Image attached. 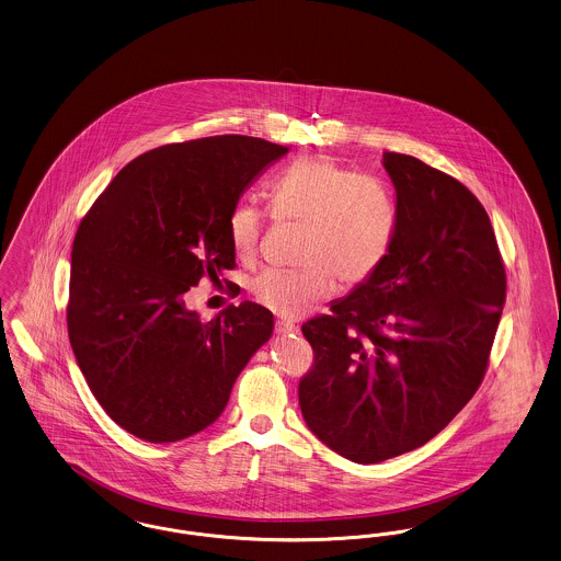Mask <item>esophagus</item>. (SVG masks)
<instances>
[{"label":"esophagus","instance_id":"esophagus-1","mask_svg":"<svg viewBox=\"0 0 561 561\" xmlns=\"http://www.w3.org/2000/svg\"><path fill=\"white\" fill-rule=\"evenodd\" d=\"M297 331H299L297 324L287 322V320H276V333H280V335H291V333H297Z\"/></svg>","mask_w":561,"mask_h":561}]
</instances>
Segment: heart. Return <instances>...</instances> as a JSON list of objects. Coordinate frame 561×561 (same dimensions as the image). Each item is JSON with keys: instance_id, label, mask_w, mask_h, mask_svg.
Masks as SVG:
<instances>
[{"instance_id": "heart-1", "label": "heart", "mask_w": 561, "mask_h": 561, "mask_svg": "<svg viewBox=\"0 0 561 561\" xmlns=\"http://www.w3.org/2000/svg\"><path fill=\"white\" fill-rule=\"evenodd\" d=\"M278 218L308 224L297 270H266L251 280V295L276 317L299 318L337 287L368 280L390 251L396 209L377 180L356 175L327 157L293 163L270 184ZM264 216L253 203L228 216V241L243 262L255 257Z\"/></svg>"}]
</instances>
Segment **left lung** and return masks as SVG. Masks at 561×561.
<instances>
[{
  "label": "left lung",
  "instance_id": "left-lung-1",
  "mask_svg": "<svg viewBox=\"0 0 561 561\" xmlns=\"http://www.w3.org/2000/svg\"><path fill=\"white\" fill-rule=\"evenodd\" d=\"M381 163L396 191L388 257L301 327L314 350L306 425L360 465L423 446L471 400L507 287L486 209L459 180L411 154Z\"/></svg>",
  "mask_w": 561,
  "mask_h": 561
}]
</instances>
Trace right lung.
Returning <instances> with one entry per match:
<instances>
[{"mask_svg": "<svg viewBox=\"0 0 561 561\" xmlns=\"http://www.w3.org/2000/svg\"><path fill=\"white\" fill-rule=\"evenodd\" d=\"M287 150L249 136L148 150L81 219L69 340L100 407L136 438L163 444L203 432L268 342L274 317L264 306L243 301L201 322L184 295L234 268L228 216Z\"/></svg>", "mask_w": 561, "mask_h": 561, "instance_id": "right-lung-1", "label": "right lung"}]
</instances>
